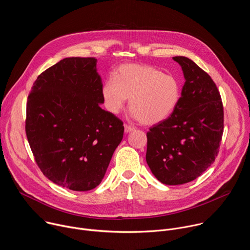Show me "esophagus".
<instances>
[{"label":"esophagus","instance_id":"esophagus-1","mask_svg":"<svg viewBox=\"0 0 250 250\" xmlns=\"http://www.w3.org/2000/svg\"><path fill=\"white\" fill-rule=\"evenodd\" d=\"M132 130H134V127H133V126H131V125H125V133L130 132V131H132Z\"/></svg>","mask_w":250,"mask_h":250}]
</instances>
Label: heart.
<instances>
[{
    "label": "heart",
    "instance_id": "heart-1",
    "mask_svg": "<svg viewBox=\"0 0 250 250\" xmlns=\"http://www.w3.org/2000/svg\"><path fill=\"white\" fill-rule=\"evenodd\" d=\"M180 95V84L175 77L144 64L122 65L114 78L106 79L102 87V98L108 112L118 115L129 99L133 118L148 125L171 116Z\"/></svg>",
    "mask_w": 250,
    "mask_h": 250
}]
</instances>
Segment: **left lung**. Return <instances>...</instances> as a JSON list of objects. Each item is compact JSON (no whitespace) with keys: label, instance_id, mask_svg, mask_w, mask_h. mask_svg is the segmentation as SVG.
I'll return each instance as SVG.
<instances>
[{"label":"left lung","instance_id":"1","mask_svg":"<svg viewBox=\"0 0 250 250\" xmlns=\"http://www.w3.org/2000/svg\"><path fill=\"white\" fill-rule=\"evenodd\" d=\"M173 59L182 68L185 83L171 116L147 132L146 162L165 185L195 180L216 159L224 132L220 92L208 73L185 56Z\"/></svg>","mask_w":250,"mask_h":250}]
</instances>
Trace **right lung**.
Listing matches in <instances>:
<instances>
[{"instance_id": "add662e5", "label": "right lung", "mask_w": 250, "mask_h": 250, "mask_svg": "<svg viewBox=\"0 0 250 250\" xmlns=\"http://www.w3.org/2000/svg\"><path fill=\"white\" fill-rule=\"evenodd\" d=\"M97 59L68 57L35 80L25 132L34 159L56 185L85 192L103 180L124 136L123 122L103 110Z\"/></svg>"}]
</instances>
